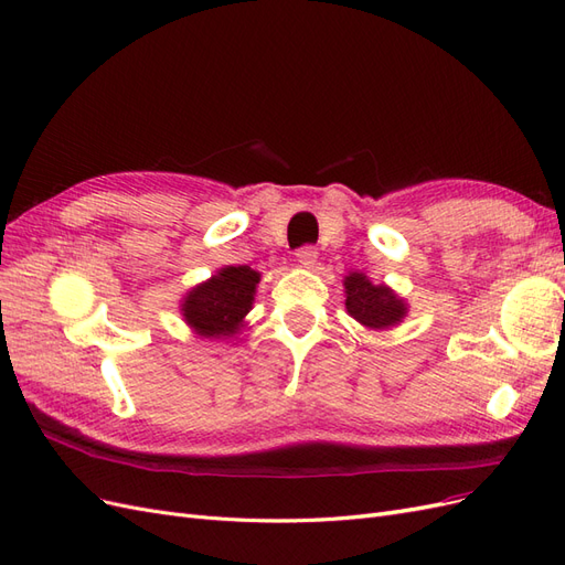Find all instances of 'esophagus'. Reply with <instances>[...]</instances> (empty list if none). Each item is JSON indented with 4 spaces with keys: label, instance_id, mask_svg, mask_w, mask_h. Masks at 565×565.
<instances>
[{
    "label": "esophagus",
    "instance_id": "obj_1",
    "mask_svg": "<svg viewBox=\"0 0 565 565\" xmlns=\"http://www.w3.org/2000/svg\"><path fill=\"white\" fill-rule=\"evenodd\" d=\"M317 258H319V253H317L315 246H302V248L296 250V260H298L302 267H307V269L315 267Z\"/></svg>",
    "mask_w": 565,
    "mask_h": 565
}]
</instances>
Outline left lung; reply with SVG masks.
<instances>
[{"label":"left lung","instance_id":"obj_1","mask_svg":"<svg viewBox=\"0 0 565 565\" xmlns=\"http://www.w3.org/2000/svg\"><path fill=\"white\" fill-rule=\"evenodd\" d=\"M344 296H348L344 307H348L350 317L373 331H385L390 326L402 323L408 312L406 302L392 288L371 284V279L361 271H352L344 277Z\"/></svg>","mask_w":565,"mask_h":565}]
</instances>
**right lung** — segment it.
Returning a JSON list of instances; mask_svg holds the SVG:
<instances>
[{
	"label": "right lung",
	"mask_w": 565,
	"mask_h": 565,
	"mask_svg": "<svg viewBox=\"0 0 565 565\" xmlns=\"http://www.w3.org/2000/svg\"><path fill=\"white\" fill-rule=\"evenodd\" d=\"M260 275L246 265L223 267L185 296L183 312L190 329L204 338H232L250 312Z\"/></svg>",
	"instance_id": "add662e5"
}]
</instances>
